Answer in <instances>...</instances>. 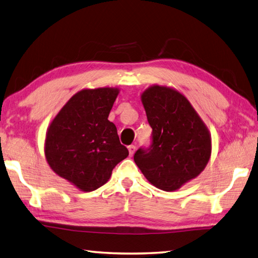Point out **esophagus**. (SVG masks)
<instances>
[{"label":"esophagus","mask_w":258,"mask_h":258,"mask_svg":"<svg viewBox=\"0 0 258 258\" xmlns=\"http://www.w3.org/2000/svg\"><path fill=\"white\" fill-rule=\"evenodd\" d=\"M128 150H129V155H130V157H131V156H133V155L135 154L136 147H135V146H129V147H128Z\"/></svg>","instance_id":"esophagus-1"}]
</instances>
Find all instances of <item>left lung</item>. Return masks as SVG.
<instances>
[{"label":"left lung","mask_w":258,"mask_h":258,"mask_svg":"<svg viewBox=\"0 0 258 258\" xmlns=\"http://www.w3.org/2000/svg\"><path fill=\"white\" fill-rule=\"evenodd\" d=\"M152 144L138 149L136 165L151 185L175 191L207 166L212 137L189 100L176 89L154 85L141 93Z\"/></svg>","instance_id":"obj_1"}]
</instances>
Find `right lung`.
<instances>
[{"instance_id":"add662e5","label":"right lung","mask_w":258,"mask_h":258,"mask_svg":"<svg viewBox=\"0 0 258 258\" xmlns=\"http://www.w3.org/2000/svg\"><path fill=\"white\" fill-rule=\"evenodd\" d=\"M119 91L110 87L82 89L46 130L44 155L49 166L81 191L104 185L113 168L129 155L114 123L108 120Z\"/></svg>"}]
</instances>
